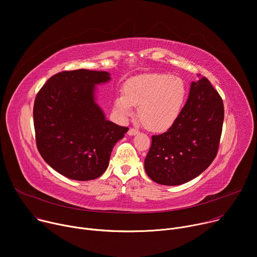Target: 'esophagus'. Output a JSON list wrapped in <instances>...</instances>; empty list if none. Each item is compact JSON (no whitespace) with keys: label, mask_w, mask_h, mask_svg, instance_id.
I'll return each mask as SVG.
<instances>
[{"label":"esophagus","mask_w":257,"mask_h":257,"mask_svg":"<svg viewBox=\"0 0 257 257\" xmlns=\"http://www.w3.org/2000/svg\"><path fill=\"white\" fill-rule=\"evenodd\" d=\"M137 134H139V131L136 128H130L128 130V136H136Z\"/></svg>","instance_id":"obj_1"}]
</instances>
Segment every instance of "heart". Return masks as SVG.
<instances>
[{"label": "heart", "mask_w": 257, "mask_h": 257, "mask_svg": "<svg viewBox=\"0 0 257 257\" xmlns=\"http://www.w3.org/2000/svg\"><path fill=\"white\" fill-rule=\"evenodd\" d=\"M188 96L183 78L170 74H145L131 78L123 85V94L114 100V110L126 118L139 107V116L154 132L172 127L180 118Z\"/></svg>", "instance_id": "obj_1"}]
</instances>
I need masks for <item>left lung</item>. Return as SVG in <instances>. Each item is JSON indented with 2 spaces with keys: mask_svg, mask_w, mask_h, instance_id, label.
<instances>
[{
  "mask_svg": "<svg viewBox=\"0 0 257 257\" xmlns=\"http://www.w3.org/2000/svg\"><path fill=\"white\" fill-rule=\"evenodd\" d=\"M223 122V104L210 81H192L178 121L165 133L152 136L145 158L148 177L157 184H185L211 164L217 154Z\"/></svg>",
  "mask_w": 257,
  "mask_h": 257,
  "instance_id": "left-lung-1",
  "label": "left lung"
}]
</instances>
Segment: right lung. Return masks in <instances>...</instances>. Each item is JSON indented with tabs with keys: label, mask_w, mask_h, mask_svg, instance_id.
Segmentation results:
<instances>
[{
	"label": "right lung",
	"mask_w": 257,
	"mask_h": 257,
	"mask_svg": "<svg viewBox=\"0 0 257 257\" xmlns=\"http://www.w3.org/2000/svg\"><path fill=\"white\" fill-rule=\"evenodd\" d=\"M110 79L107 71H62L49 78L36 97L38 150L68 179L91 181L102 176L113 147L128 131L107 120L96 101V85Z\"/></svg>",
	"instance_id": "obj_1"
}]
</instances>
